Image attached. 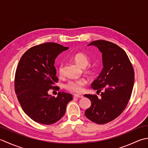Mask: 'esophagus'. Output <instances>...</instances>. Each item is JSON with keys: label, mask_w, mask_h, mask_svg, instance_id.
<instances>
[{"label": "esophagus", "mask_w": 148, "mask_h": 148, "mask_svg": "<svg viewBox=\"0 0 148 148\" xmlns=\"http://www.w3.org/2000/svg\"><path fill=\"white\" fill-rule=\"evenodd\" d=\"M73 97L74 98H83V96L82 95L75 94V95H73Z\"/></svg>", "instance_id": "34e87169"}]
</instances>
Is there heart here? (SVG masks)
Masks as SVG:
<instances>
[{
	"label": "heart",
	"mask_w": 148,
	"mask_h": 148,
	"mask_svg": "<svg viewBox=\"0 0 148 148\" xmlns=\"http://www.w3.org/2000/svg\"><path fill=\"white\" fill-rule=\"evenodd\" d=\"M73 59L78 65L82 68H86L89 64V59L86 54L83 53H77L75 54ZM59 72L60 75L63 73V64H61L59 67ZM87 84L86 79L84 78L79 79L70 80L65 85V88L71 92H80L83 90V87Z\"/></svg>",
	"instance_id": "1"
}]
</instances>
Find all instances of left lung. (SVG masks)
<instances>
[{
    "label": "left lung",
    "instance_id": "obj_1",
    "mask_svg": "<svg viewBox=\"0 0 148 148\" xmlns=\"http://www.w3.org/2000/svg\"><path fill=\"white\" fill-rule=\"evenodd\" d=\"M102 53L103 68L91 84L92 89L100 91L101 98L96 95H85L91 101L86 110L89 120L105 124L118 117L127 105L134 84V70L124 50L117 45L105 40L91 42Z\"/></svg>",
    "mask_w": 148,
    "mask_h": 148
}]
</instances>
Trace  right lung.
Here are the masks:
<instances>
[{"instance_id":"1","label":"right lung","mask_w":148,"mask_h":148,"mask_svg":"<svg viewBox=\"0 0 148 148\" xmlns=\"http://www.w3.org/2000/svg\"><path fill=\"white\" fill-rule=\"evenodd\" d=\"M68 49L45 43L31 48L21 57L15 73V92L24 112L35 122L51 125L58 121L73 99L72 95L64 92H59L56 98L48 93L58 81L55 60Z\"/></svg>"}]
</instances>
